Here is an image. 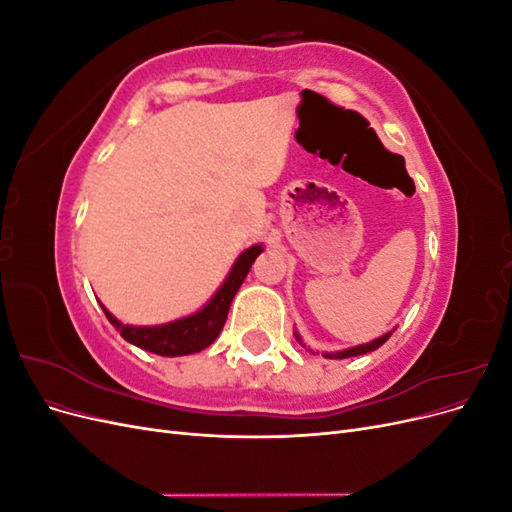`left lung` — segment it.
<instances>
[{"mask_svg":"<svg viewBox=\"0 0 512 512\" xmlns=\"http://www.w3.org/2000/svg\"><path fill=\"white\" fill-rule=\"evenodd\" d=\"M393 333H386V335H382V337H378V339H374V342L371 344H363V346H356V348H350V350H344V352H337V354H327L329 359H348V356H359V354H365V352H371V350H376V348H380L386 339H389ZM297 339H299V335H297ZM301 342V339H299Z\"/></svg>","mask_w":512,"mask_h":512,"instance_id":"left-lung-1","label":"left lung"}]
</instances>
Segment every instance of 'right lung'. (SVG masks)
Here are the masks:
<instances>
[{
    "mask_svg": "<svg viewBox=\"0 0 512 512\" xmlns=\"http://www.w3.org/2000/svg\"><path fill=\"white\" fill-rule=\"evenodd\" d=\"M260 252L262 245H252L250 250H245L237 258L235 267L228 273L222 288L213 294V299L200 309V312L188 318L160 324V327H130V324H121L104 305L102 309L106 318L111 320V324H115L119 329L121 337L138 348L160 356H183L200 352L203 348L211 346L215 342V337L220 335L230 303L235 299L239 286L243 284L245 275L250 273L252 262Z\"/></svg>",
    "mask_w": 512,
    "mask_h": 512,
    "instance_id": "right-lung-1",
    "label": "right lung"
}]
</instances>
